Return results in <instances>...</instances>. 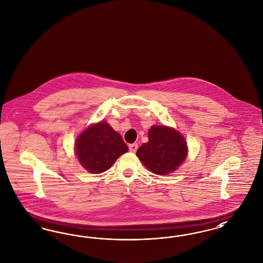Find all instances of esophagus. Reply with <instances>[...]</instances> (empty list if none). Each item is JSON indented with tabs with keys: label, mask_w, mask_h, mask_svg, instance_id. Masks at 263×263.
Wrapping results in <instances>:
<instances>
[{
	"label": "esophagus",
	"mask_w": 263,
	"mask_h": 263,
	"mask_svg": "<svg viewBox=\"0 0 263 263\" xmlns=\"http://www.w3.org/2000/svg\"><path fill=\"white\" fill-rule=\"evenodd\" d=\"M137 148H138V144L134 143V144H130L129 145V151L131 153H136Z\"/></svg>",
	"instance_id": "34e87169"
}]
</instances>
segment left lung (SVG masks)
<instances>
[{
  "instance_id": "8db88e82",
  "label": "left lung",
  "mask_w": 263,
  "mask_h": 263,
  "mask_svg": "<svg viewBox=\"0 0 263 263\" xmlns=\"http://www.w3.org/2000/svg\"><path fill=\"white\" fill-rule=\"evenodd\" d=\"M148 142L137 151V157L149 171L167 175L178 168L188 155L184 137L173 128L153 126L148 130Z\"/></svg>"
}]
</instances>
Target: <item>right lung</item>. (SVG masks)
<instances>
[{"label":"right lung","mask_w":263,"mask_h":263,"mask_svg":"<svg viewBox=\"0 0 263 263\" xmlns=\"http://www.w3.org/2000/svg\"><path fill=\"white\" fill-rule=\"evenodd\" d=\"M127 151L122 137L105 121L88 127L75 142V153L80 164L97 174L110 168Z\"/></svg>","instance_id":"1"}]
</instances>
